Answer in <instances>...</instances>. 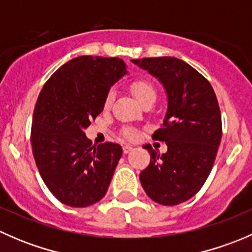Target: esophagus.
Listing matches in <instances>:
<instances>
[{
  "instance_id": "34e87169",
  "label": "esophagus",
  "mask_w": 252,
  "mask_h": 252,
  "mask_svg": "<svg viewBox=\"0 0 252 252\" xmlns=\"http://www.w3.org/2000/svg\"><path fill=\"white\" fill-rule=\"evenodd\" d=\"M133 150V146H130V145H124L123 146V152L124 154H129V152Z\"/></svg>"
}]
</instances>
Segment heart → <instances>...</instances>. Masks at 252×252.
Segmentation results:
<instances>
[{"instance_id":"heart-1","label":"heart","mask_w":252,"mask_h":252,"mask_svg":"<svg viewBox=\"0 0 252 252\" xmlns=\"http://www.w3.org/2000/svg\"><path fill=\"white\" fill-rule=\"evenodd\" d=\"M130 89H131V93L134 94V96L138 98V101L142 106L146 105V103L149 102H155V100H156L157 97V94H156V90H155L154 85L146 80H134L133 83L130 84ZM113 98H114V93L111 90L105 98V107H110ZM123 135L126 136V139L133 140V139H135L136 136H138V133H136V130H134V129L128 128V129H124Z\"/></svg>"}]
</instances>
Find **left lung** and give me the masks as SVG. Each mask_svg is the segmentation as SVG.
<instances>
[{
  "mask_svg": "<svg viewBox=\"0 0 252 252\" xmlns=\"http://www.w3.org/2000/svg\"><path fill=\"white\" fill-rule=\"evenodd\" d=\"M166 89L168 107L163 124L152 139L164 141L166 154L150 144V164L140 173L147 196L173 206L194 196L211 173L222 139V117L210 81L175 57L133 60Z\"/></svg>",
  "mask_w": 252,
  "mask_h": 252,
  "instance_id": "1",
  "label": "left lung"
}]
</instances>
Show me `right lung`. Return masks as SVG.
Here are the masks:
<instances>
[{
	"instance_id": "1",
	"label": "right lung",
	"mask_w": 252,
	"mask_h": 252,
	"mask_svg": "<svg viewBox=\"0 0 252 252\" xmlns=\"http://www.w3.org/2000/svg\"><path fill=\"white\" fill-rule=\"evenodd\" d=\"M126 73L121 58L80 56L58 68L37 97L32 155L42 180L62 204L88 207L107 192L123 150L114 142L93 146L84 130Z\"/></svg>"
}]
</instances>
